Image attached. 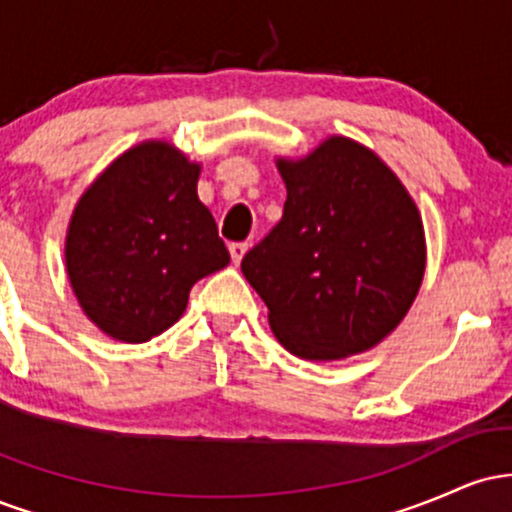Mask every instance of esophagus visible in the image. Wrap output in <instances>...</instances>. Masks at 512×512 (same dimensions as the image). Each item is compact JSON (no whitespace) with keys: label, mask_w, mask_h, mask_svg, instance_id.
<instances>
[{"label":"esophagus","mask_w":512,"mask_h":512,"mask_svg":"<svg viewBox=\"0 0 512 512\" xmlns=\"http://www.w3.org/2000/svg\"><path fill=\"white\" fill-rule=\"evenodd\" d=\"M228 252H231V260L238 264L240 260H243L245 252H248V243H231L228 245Z\"/></svg>","instance_id":"1"}]
</instances>
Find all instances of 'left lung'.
I'll return each instance as SVG.
<instances>
[{"mask_svg": "<svg viewBox=\"0 0 512 512\" xmlns=\"http://www.w3.org/2000/svg\"><path fill=\"white\" fill-rule=\"evenodd\" d=\"M284 216L240 262L291 354H361L407 315L424 279L421 216L366 146L327 139L305 161H279Z\"/></svg>", "mask_w": 512, "mask_h": 512, "instance_id": "left-lung-1", "label": "left lung"}]
</instances>
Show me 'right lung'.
<instances>
[{"mask_svg":"<svg viewBox=\"0 0 512 512\" xmlns=\"http://www.w3.org/2000/svg\"><path fill=\"white\" fill-rule=\"evenodd\" d=\"M199 166L163 142L120 156L76 204L67 272L84 313L120 342H149L185 313L190 289L228 264Z\"/></svg>","mask_w":512,"mask_h":512,"instance_id":"right-lung-1","label":"right lung"}]
</instances>
